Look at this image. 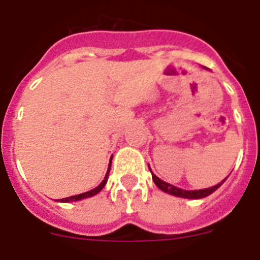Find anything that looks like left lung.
Returning <instances> with one entry per match:
<instances>
[{
	"instance_id": "left-lung-1",
	"label": "left lung",
	"mask_w": 260,
	"mask_h": 260,
	"mask_svg": "<svg viewBox=\"0 0 260 260\" xmlns=\"http://www.w3.org/2000/svg\"><path fill=\"white\" fill-rule=\"evenodd\" d=\"M151 174H152V171H151ZM152 180L155 181V184L158 186V189H161V190L165 191V193L171 194V196H175V197L188 198V200H200V198L208 197V196H210V194H212L216 189L220 188V186L222 185L223 181H225V180H222L221 183H218L217 185L211 186V188L200 189V190H184V189L176 188V186H174V185H171V184L166 183V181L161 180V179L157 178L155 174H152Z\"/></svg>"
}]
</instances>
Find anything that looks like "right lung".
Returning <instances> with one entry per match:
<instances>
[{
	"label": "right lung",
	"mask_w": 260,
	"mask_h": 260,
	"mask_svg": "<svg viewBox=\"0 0 260 260\" xmlns=\"http://www.w3.org/2000/svg\"><path fill=\"white\" fill-rule=\"evenodd\" d=\"M112 158H113V157H110V161H109V166H108V171H107V174H105V178H104V180H103L102 183H100L99 185L96 186V188L91 189V190H89V191H85V193L77 194V196H72V197L62 198V200H58V202H62V203H67V202H76V201H81V200H84V198H89V197H92V196H95V194H98V193H99V191L102 190L103 188H104V185H105V184H107V181H108V175H109L110 166H112Z\"/></svg>",
	"instance_id": "add662e5"
}]
</instances>
